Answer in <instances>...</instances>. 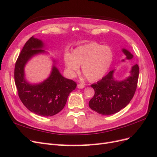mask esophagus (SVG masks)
Segmentation results:
<instances>
[{
  "label": "esophagus",
  "mask_w": 157,
  "mask_h": 157,
  "mask_svg": "<svg viewBox=\"0 0 157 157\" xmlns=\"http://www.w3.org/2000/svg\"><path fill=\"white\" fill-rule=\"evenodd\" d=\"M77 88L78 89H83L84 88V86L82 84H78L77 85Z\"/></svg>",
  "instance_id": "esophagus-1"
}]
</instances>
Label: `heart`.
<instances>
[{"instance_id":"heart-1","label":"heart","mask_w":157,"mask_h":157,"mask_svg":"<svg viewBox=\"0 0 157 157\" xmlns=\"http://www.w3.org/2000/svg\"><path fill=\"white\" fill-rule=\"evenodd\" d=\"M114 58L111 47L91 42L75 48L73 54L66 52L64 56L65 68L71 77H75L82 66L83 74L89 81L96 82L102 78L110 69Z\"/></svg>"}]
</instances>
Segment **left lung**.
<instances>
[{
    "label": "left lung",
    "instance_id": "1",
    "mask_svg": "<svg viewBox=\"0 0 157 157\" xmlns=\"http://www.w3.org/2000/svg\"><path fill=\"white\" fill-rule=\"evenodd\" d=\"M126 56L122 59L130 60L134 56L130 51L122 48ZM115 70L110 71L101 80L91 85L95 94L89 101V107L93 111L103 115H111L119 112L126 107L135 94L139 76L138 65H133L130 75L123 80H117L114 77Z\"/></svg>",
    "mask_w": 157,
    "mask_h": 157
}]
</instances>
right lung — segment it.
<instances>
[{"mask_svg":"<svg viewBox=\"0 0 157 157\" xmlns=\"http://www.w3.org/2000/svg\"><path fill=\"white\" fill-rule=\"evenodd\" d=\"M43 49H46L45 44L33 36L26 42L16 61L14 78L23 105L38 115L51 117L63 109L69 95L77 87V83L63 77L56 67L57 60L54 58L48 78L39 83L28 81L25 77V66L35 56L48 54Z\"/></svg>","mask_w":157,"mask_h":157,"instance_id":"right-lung-1","label":"right lung"}]
</instances>
